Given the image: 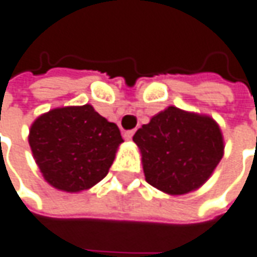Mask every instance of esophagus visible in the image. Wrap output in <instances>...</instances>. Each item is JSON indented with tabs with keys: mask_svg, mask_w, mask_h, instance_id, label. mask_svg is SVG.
Wrapping results in <instances>:
<instances>
[{
	"mask_svg": "<svg viewBox=\"0 0 257 257\" xmlns=\"http://www.w3.org/2000/svg\"><path fill=\"white\" fill-rule=\"evenodd\" d=\"M134 134H135V131H125V132H123V138H125L126 141L132 140Z\"/></svg>",
	"mask_w": 257,
	"mask_h": 257,
	"instance_id": "34e87169",
	"label": "esophagus"
}]
</instances>
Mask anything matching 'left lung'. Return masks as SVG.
Here are the masks:
<instances>
[{
    "instance_id": "8db88e82",
    "label": "left lung",
    "mask_w": 257,
    "mask_h": 257,
    "mask_svg": "<svg viewBox=\"0 0 257 257\" xmlns=\"http://www.w3.org/2000/svg\"><path fill=\"white\" fill-rule=\"evenodd\" d=\"M147 183L170 195L195 191L224 154L218 123L208 115L168 106L134 135Z\"/></svg>"
}]
</instances>
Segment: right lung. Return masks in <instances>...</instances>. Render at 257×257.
I'll use <instances>...</instances> for the list:
<instances>
[{
	"mask_svg": "<svg viewBox=\"0 0 257 257\" xmlns=\"http://www.w3.org/2000/svg\"><path fill=\"white\" fill-rule=\"evenodd\" d=\"M122 142L116 123L92 105L51 109L33 122L28 134L40 173L66 193H80L102 181Z\"/></svg>",
	"mask_w": 257,
	"mask_h": 257,
	"instance_id": "right-lung-1",
	"label": "right lung"
}]
</instances>
